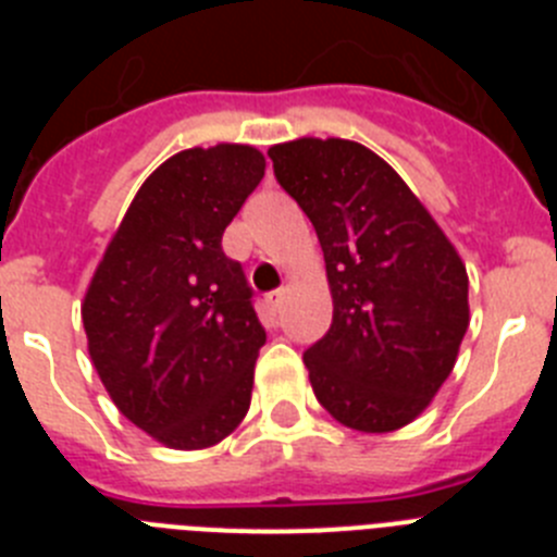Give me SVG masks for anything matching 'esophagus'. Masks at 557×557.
<instances>
[{
  "label": "esophagus",
  "instance_id": "obj_1",
  "mask_svg": "<svg viewBox=\"0 0 557 557\" xmlns=\"http://www.w3.org/2000/svg\"><path fill=\"white\" fill-rule=\"evenodd\" d=\"M284 298H287V289H282V287L273 289V293L264 295V301H268V307H270V309H282Z\"/></svg>",
  "mask_w": 557,
  "mask_h": 557
}]
</instances>
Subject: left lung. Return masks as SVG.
Listing matches in <instances>:
<instances>
[{"instance_id": "obj_1", "label": "left lung", "mask_w": 557, "mask_h": 557, "mask_svg": "<svg viewBox=\"0 0 557 557\" xmlns=\"http://www.w3.org/2000/svg\"><path fill=\"white\" fill-rule=\"evenodd\" d=\"M268 156L326 259L332 326L304 351L314 396L351 430L410 424L451 373L469 329L466 264L368 147L295 139Z\"/></svg>"}]
</instances>
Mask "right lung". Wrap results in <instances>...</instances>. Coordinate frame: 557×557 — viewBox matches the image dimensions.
I'll use <instances>...</instances> for the list:
<instances>
[{
    "label": "right lung",
    "mask_w": 557,
    "mask_h": 557,
    "mask_svg": "<svg viewBox=\"0 0 557 557\" xmlns=\"http://www.w3.org/2000/svg\"><path fill=\"white\" fill-rule=\"evenodd\" d=\"M264 178L248 145L191 147L136 191L83 301L88 354L113 405L170 449L239 426L264 346L253 289L223 231Z\"/></svg>",
    "instance_id": "obj_1"
}]
</instances>
